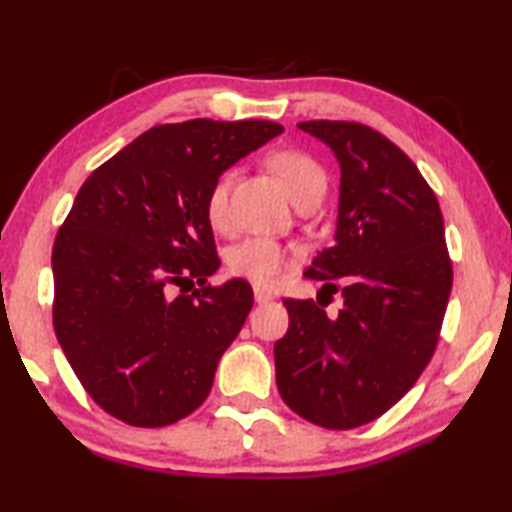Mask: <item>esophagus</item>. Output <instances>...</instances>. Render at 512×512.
I'll return each mask as SVG.
<instances>
[{"mask_svg": "<svg viewBox=\"0 0 512 512\" xmlns=\"http://www.w3.org/2000/svg\"><path fill=\"white\" fill-rule=\"evenodd\" d=\"M253 294H255V301H257V304H269V301H273V294H271V292H266L264 287H255Z\"/></svg>", "mask_w": 512, "mask_h": 512, "instance_id": "1", "label": "esophagus"}]
</instances>
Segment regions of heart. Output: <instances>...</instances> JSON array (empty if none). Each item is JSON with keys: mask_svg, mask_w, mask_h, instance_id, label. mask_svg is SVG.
Returning <instances> with one entry per match:
<instances>
[{"mask_svg": "<svg viewBox=\"0 0 512 512\" xmlns=\"http://www.w3.org/2000/svg\"><path fill=\"white\" fill-rule=\"evenodd\" d=\"M266 169L285 185L297 206L318 204L327 192V171L306 150L285 146L271 150L264 157ZM229 190H232V174L225 171L215 178L206 194V220L215 232H227L232 225L229 218ZM229 271L255 285H273L283 278L287 266L292 264V255L278 241L266 236H253L241 241L229 250Z\"/></svg>", "mask_w": 512, "mask_h": 512, "instance_id": "1", "label": "heart"}]
</instances>
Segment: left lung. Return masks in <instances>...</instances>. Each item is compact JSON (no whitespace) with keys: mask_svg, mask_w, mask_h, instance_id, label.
Instances as JSON below:
<instances>
[{"mask_svg":"<svg viewBox=\"0 0 512 512\" xmlns=\"http://www.w3.org/2000/svg\"><path fill=\"white\" fill-rule=\"evenodd\" d=\"M341 164L336 241L306 278L343 294L338 318L313 299H283L287 334L273 345L283 401L325 429L387 413L434 355L452 290L436 194L415 162L369 125L299 122ZM320 303V297H318ZM322 306V304H321Z\"/></svg>","mask_w":512,"mask_h":512,"instance_id":"8db88e82","label":"left lung"}]
</instances>
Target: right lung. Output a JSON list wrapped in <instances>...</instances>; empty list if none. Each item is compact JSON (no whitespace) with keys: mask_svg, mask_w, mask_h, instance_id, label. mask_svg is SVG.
<instances>
[{"mask_svg":"<svg viewBox=\"0 0 512 512\" xmlns=\"http://www.w3.org/2000/svg\"><path fill=\"white\" fill-rule=\"evenodd\" d=\"M280 132L269 120L157 125L78 190L53 246V327L76 378L109 415L167 427L208 397L253 290L241 278L206 283L220 266L206 194Z\"/></svg>","mask_w":512,"mask_h":512,"instance_id":"1","label":"right lung"}]
</instances>
